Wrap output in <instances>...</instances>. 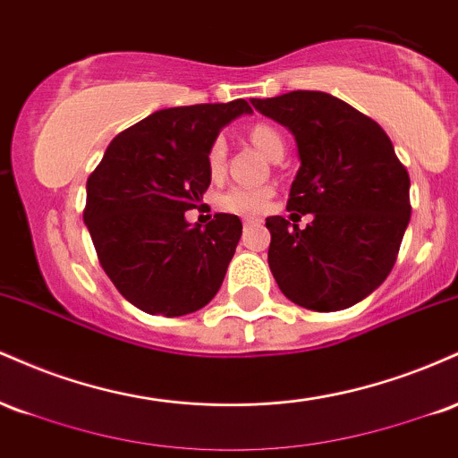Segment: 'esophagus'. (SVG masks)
Here are the masks:
<instances>
[{"instance_id": "obj_1", "label": "esophagus", "mask_w": 458, "mask_h": 458, "mask_svg": "<svg viewBox=\"0 0 458 458\" xmlns=\"http://www.w3.org/2000/svg\"><path fill=\"white\" fill-rule=\"evenodd\" d=\"M256 224H260V219H254V217H247V219H243V225H245V228H250V225H256Z\"/></svg>"}]
</instances>
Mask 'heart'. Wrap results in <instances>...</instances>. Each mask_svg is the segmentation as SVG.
<instances>
[{"mask_svg": "<svg viewBox=\"0 0 458 458\" xmlns=\"http://www.w3.org/2000/svg\"><path fill=\"white\" fill-rule=\"evenodd\" d=\"M250 140L254 141L259 148L269 155L271 159L277 155H284L286 141H284L282 133L276 127L267 123H259L250 129ZM225 155H228V146H225L224 138H215L213 144L208 146L207 163H208V174L213 178H222L225 172ZM273 198L271 187H245L234 185L219 198V207L228 213L236 215H260L267 211Z\"/></svg>", "mask_w": 458, "mask_h": 458, "instance_id": "heart-1", "label": "heart"}]
</instances>
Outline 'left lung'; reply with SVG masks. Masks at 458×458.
Instances as JSON below:
<instances>
[{
  "label": "left lung",
  "mask_w": 458,
  "mask_h": 458,
  "mask_svg": "<svg viewBox=\"0 0 458 458\" xmlns=\"http://www.w3.org/2000/svg\"><path fill=\"white\" fill-rule=\"evenodd\" d=\"M251 105L295 135L301 167L286 208L314 215L303 230L267 217L277 286L317 312L355 306L396 262L411 217L407 167L375 120L331 94L295 90Z\"/></svg>",
  "instance_id": "8db88e82"
}]
</instances>
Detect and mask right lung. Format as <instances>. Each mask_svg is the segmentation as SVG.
<instances>
[{"label":"right lung","mask_w":458,"mask_h":458,"mask_svg":"<svg viewBox=\"0 0 458 458\" xmlns=\"http://www.w3.org/2000/svg\"><path fill=\"white\" fill-rule=\"evenodd\" d=\"M250 112L245 98L161 109L115 135L88 178L83 222L135 308L182 317L217 295L243 224L215 213L204 228L189 225L185 211L211 185L207 152L219 129Z\"/></svg>","instance_id":"obj_1"}]
</instances>
